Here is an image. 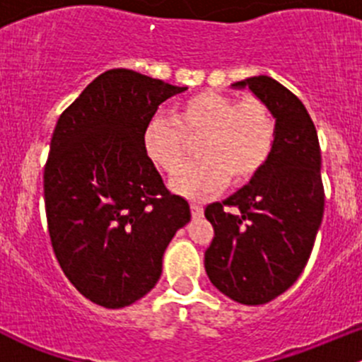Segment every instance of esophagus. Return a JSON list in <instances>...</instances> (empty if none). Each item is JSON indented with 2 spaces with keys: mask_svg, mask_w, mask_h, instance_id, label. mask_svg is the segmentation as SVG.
Returning <instances> with one entry per match:
<instances>
[{
  "mask_svg": "<svg viewBox=\"0 0 362 362\" xmlns=\"http://www.w3.org/2000/svg\"><path fill=\"white\" fill-rule=\"evenodd\" d=\"M203 211H204L203 204H199V203H191V214H192V217H203Z\"/></svg>",
  "mask_w": 362,
  "mask_h": 362,
  "instance_id": "1",
  "label": "esophagus"
}]
</instances>
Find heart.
Listing matches in <instances>:
<instances>
[{"instance_id": "b5f03b06", "label": "heart", "mask_w": 362, "mask_h": 362, "mask_svg": "<svg viewBox=\"0 0 362 362\" xmlns=\"http://www.w3.org/2000/svg\"><path fill=\"white\" fill-rule=\"evenodd\" d=\"M198 159L185 164L171 180V189L187 198H203L229 178L245 184L272 158L276 120L264 101H238L226 94L204 93L184 98L171 115L151 117L144 129V151L151 163L175 173L196 140Z\"/></svg>"}]
</instances>
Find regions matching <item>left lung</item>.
Segmentation results:
<instances>
[{"instance_id": "8db88e82", "label": "left lung", "mask_w": 362, "mask_h": 362, "mask_svg": "<svg viewBox=\"0 0 362 362\" xmlns=\"http://www.w3.org/2000/svg\"><path fill=\"white\" fill-rule=\"evenodd\" d=\"M233 87H249L268 105L276 140L250 184L204 208L215 231L204 269L228 298L264 305L293 286L312 254L324 215L320 147L305 105L282 83L259 75Z\"/></svg>"}]
</instances>
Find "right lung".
I'll return each mask as SVG.
<instances>
[{"instance_id":"right-lung-1","label":"right lung","mask_w":362,"mask_h":362,"mask_svg":"<svg viewBox=\"0 0 362 362\" xmlns=\"http://www.w3.org/2000/svg\"><path fill=\"white\" fill-rule=\"evenodd\" d=\"M187 90L126 68L93 80L61 113L43 170L50 243L80 294L122 308L158 284L163 255L191 221L144 151L163 101Z\"/></svg>"}]
</instances>
